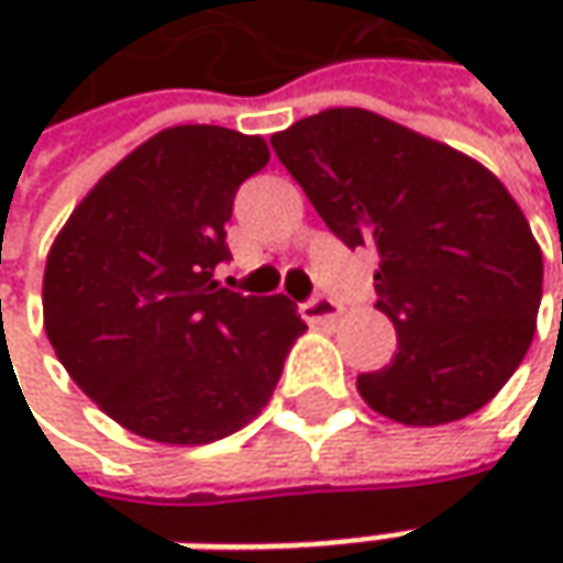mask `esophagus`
Wrapping results in <instances>:
<instances>
[{"mask_svg":"<svg viewBox=\"0 0 563 563\" xmlns=\"http://www.w3.org/2000/svg\"><path fill=\"white\" fill-rule=\"evenodd\" d=\"M300 316L310 322V325H335L338 316H341V303L332 297H313L310 303L300 307Z\"/></svg>","mask_w":563,"mask_h":563,"instance_id":"obj_1","label":"esophagus"}]
</instances>
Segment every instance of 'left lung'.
<instances>
[{
	"label": "left lung",
	"mask_w": 563,
	"mask_h": 563,
	"mask_svg": "<svg viewBox=\"0 0 563 563\" xmlns=\"http://www.w3.org/2000/svg\"><path fill=\"white\" fill-rule=\"evenodd\" d=\"M272 146L347 247L376 250V310L398 351L357 376L360 398L404 426L486 407L527 357L542 300V250L508 187L461 150L354 106L294 121Z\"/></svg>",
	"instance_id": "obj_1"
}]
</instances>
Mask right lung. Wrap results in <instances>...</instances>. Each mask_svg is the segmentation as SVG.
<instances>
[{
	"label": "right lung",
	"mask_w": 563,
	"mask_h": 563,
	"mask_svg": "<svg viewBox=\"0 0 563 563\" xmlns=\"http://www.w3.org/2000/svg\"><path fill=\"white\" fill-rule=\"evenodd\" d=\"M266 163L260 134L165 128L55 234L46 338L77 388L141 439L185 448L244 429L307 332L285 294L241 297L216 282L234 194Z\"/></svg>",
	"instance_id": "1"
}]
</instances>
